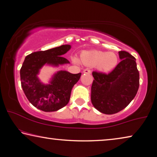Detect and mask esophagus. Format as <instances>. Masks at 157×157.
Wrapping results in <instances>:
<instances>
[{"label":"esophagus","mask_w":157,"mask_h":157,"mask_svg":"<svg viewBox=\"0 0 157 157\" xmlns=\"http://www.w3.org/2000/svg\"><path fill=\"white\" fill-rule=\"evenodd\" d=\"M83 73H86V74H90L91 73V71L89 70V69H86L84 70Z\"/></svg>","instance_id":"34e87169"}]
</instances>
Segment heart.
Returning <instances> with one entry per match:
<instances>
[{
	"mask_svg": "<svg viewBox=\"0 0 157 157\" xmlns=\"http://www.w3.org/2000/svg\"><path fill=\"white\" fill-rule=\"evenodd\" d=\"M74 62L78 63V58L73 57ZM82 64L88 67H96L102 72H108L116 67L118 62L117 56L113 52H106L98 50L84 51L80 55Z\"/></svg>",
	"mask_w": 157,
	"mask_h": 157,
	"instance_id": "1",
	"label": "heart"
}]
</instances>
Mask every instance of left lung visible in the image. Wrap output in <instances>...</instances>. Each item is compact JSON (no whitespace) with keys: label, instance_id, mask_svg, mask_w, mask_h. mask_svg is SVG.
<instances>
[{"label":"left lung","instance_id":"8db88e82","mask_svg":"<svg viewBox=\"0 0 157 157\" xmlns=\"http://www.w3.org/2000/svg\"><path fill=\"white\" fill-rule=\"evenodd\" d=\"M121 62L110 73L93 71L91 102L97 110L106 115L119 112L135 98L139 86L136 59L129 53L119 51Z\"/></svg>","mask_w":157,"mask_h":157}]
</instances>
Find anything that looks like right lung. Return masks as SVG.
I'll return each mask as SVG.
<instances>
[{
	"instance_id": "1",
	"label": "right lung",
	"mask_w": 157,
	"mask_h": 157,
	"mask_svg": "<svg viewBox=\"0 0 157 157\" xmlns=\"http://www.w3.org/2000/svg\"><path fill=\"white\" fill-rule=\"evenodd\" d=\"M71 48L70 44H64L32 53L25 58L20 71L21 86L28 100L38 109L53 112L69 103L71 90L80 78L81 73L73 74L67 71H59L48 84L42 83L38 75L45 64L58 67L69 64V61L62 56Z\"/></svg>"
}]
</instances>
